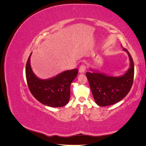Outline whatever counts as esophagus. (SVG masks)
Returning a JSON list of instances; mask_svg holds the SVG:
<instances>
[{"label":"esophagus","instance_id":"34e87169","mask_svg":"<svg viewBox=\"0 0 146 146\" xmlns=\"http://www.w3.org/2000/svg\"><path fill=\"white\" fill-rule=\"evenodd\" d=\"M86 70V66L85 65L82 64L80 66V68H79V72L80 74H83V73H85Z\"/></svg>","mask_w":146,"mask_h":146}]
</instances>
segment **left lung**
<instances>
[{"label": "left lung", "instance_id": "obj_1", "mask_svg": "<svg viewBox=\"0 0 146 146\" xmlns=\"http://www.w3.org/2000/svg\"><path fill=\"white\" fill-rule=\"evenodd\" d=\"M127 52L130 60V67L121 76H111L90 68L86 73L91 90L96 103L101 107L111 105L119 102L129 93L133 82L134 63L130 53Z\"/></svg>", "mask_w": 146, "mask_h": 146}]
</instances>
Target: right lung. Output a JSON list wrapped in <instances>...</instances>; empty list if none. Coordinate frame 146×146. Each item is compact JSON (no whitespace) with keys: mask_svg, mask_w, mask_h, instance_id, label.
<instances>
[{"mask_svg":"<svg viewBox=\"0 0 146 146\" xmlns=\"http://www.w3.org/2000/svg\"><path fill=\"white\" fill-rule=\"evenodd\" d=\"M32 53L25 68L26 79L31 93L43 105L55 108L63 107L69 102L70 85L77 76L78 69L65 70L50 78H39L31 67Z\"/></svg>","mask_w":146,"mask_h":146,"instance_id":"add662e5","label":"right lung"}]
</instances>
